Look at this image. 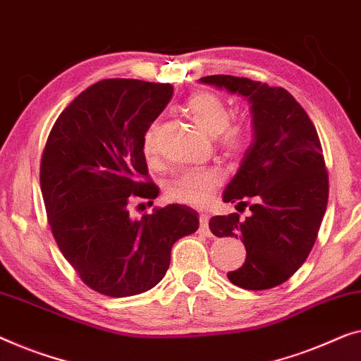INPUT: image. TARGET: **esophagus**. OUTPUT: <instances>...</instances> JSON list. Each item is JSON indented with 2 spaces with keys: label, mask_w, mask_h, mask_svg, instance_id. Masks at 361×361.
<instances>
[{
  "label": "esophagus",
  "mask_w": 361,
  "mask_h": 361,
  "mask_svg": "<svg viewBox=\"0 0 361 361\" xmlns=\"http://www.w3.org/2000/svg\"><path fill=\"white\" fill-rule=\"evenodd\" d=\"M198 233L202 234V236H207V238H212L213 234L210 231V228H208V219L207 216H200V228H198Z\"/></svg>",
  "instance_id": "34e87169"
}]
</instances>
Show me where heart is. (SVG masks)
<instances>
[{
    "instance_id": "1",
    "label": "heart",
    "mask_w": 361,
    "mask_h": 361,
    "mask_svg": "<svg viewBox=\"0 0 361 361\" xmlns=\"http://www.w3.org/2000/svg\"><path fill=\"white\" fill-rule=\"evenodd\" d=\"M185 112L192 117L203 132L216 137L224 151L236 154L247 143V130L243 125L229 123L226 104L212 92H193L185 101ZM156 125L146 130L143 135V154L146 159H154L158 154V140H156ZM221 184V174L215 169H184L176 172L166 184V193L171 200L187 203V205L202 207L210 200L213 193Z\"/></svg>"
}]
</instances>
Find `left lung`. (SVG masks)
I'll return each mask as SVG.
<instances>
[{
  "label": "left lung",
  "instance_id": "8db88e82",
  "mask_svg": "<svg viewBox=\"0 0 361 361\" xmlns=\"http://www.w3.org/2000/svg\"><path fill=\"white\" fill-rule=\"evenodd\" d=\"M203 85L238 94L249 102L252 142L223 200L247 207L250 215L213 216L218 238H241L245 262L228 271L233 285L269 290L281 285L305 264L327 208L329 179L316 127L283 87L247 78L213 75Z\"/></svg>",
  "mask_w": 361,
  "mask_h": 361
}]
</instances>
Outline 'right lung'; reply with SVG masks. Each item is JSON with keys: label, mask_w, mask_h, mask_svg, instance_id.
Returning <instances> with one entry per match:
<instances>
[{"label": "right lung", "mask_w": 361, "mask_h": 361, "mask_svg": "<svg viewBox=\"0 0 361 361\" xmlns=\"http://www.w3.org/2000/svg\"><path fill=\"white\" fill-rule=\"evenodd\" d=\"M174 87L104 80L82 91L51 128L40 189L54 238L81 280L112 298L145 293L164 279L177 239L198 229V213L172 203L133 216L135 200L158 197L143 135ZM143 205V203H140Z\"/></svg>", "instance_id": "obj_1"}]
</instances>
